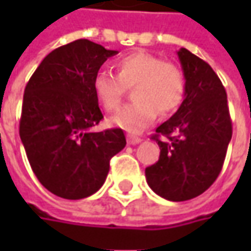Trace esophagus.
<instances>
[{
    "label": "esophagus",
    "instance_id": "esophagus-1",
    "mask_svg": "<svg viewBox=\"0 0 251 251\" xmlns=\"http://www.w3.org/2000/svg\"><path fill=\"white\" fill-rule=\"evenodd\" d=\"M127 141H128V144H130V145H137V144H140L142 140H141L140 137H135V135H131V134H128V135H127Z\"/></svg>",
    "mask_w": 251,
    "mask_h": 251
}]
</instances>
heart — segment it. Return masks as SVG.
I'll list each match as a JSON object with an SVG mask.
<instances>
[{
    "mask_svg": "<svg viewBox=\"0 0 251 251\" xmlns=\"http://www.w3.org/2000/svg\"><path fill=\"white\" fill-rule=\"evenodd\" d=\"M116 73L100 71L93 79V92L103 109L114 111L132 88L131 104L110 119L116 127L140 132L151 126L158 113L162 117L177 109L186 92L184 74L176 64L162 61L158 55L134 51L116 61Z\"/></svg>",
    "mask_w": 251,
    "mask_h": 251,
    "instance_id": "b5f03b06",
    "label": "heart"
}]
</instances>
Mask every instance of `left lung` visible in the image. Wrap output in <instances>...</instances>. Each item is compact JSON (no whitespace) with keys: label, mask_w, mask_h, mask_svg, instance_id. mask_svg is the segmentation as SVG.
<instances>
[{"label":"left lung","mask_w":251,"mask_h":251,"mask_svg":"<svg viewBox=\"0 0 251 251\" xmlns=\"http://www.w3.org/2000/svg\"><path fill=\"white\" fill-rule=\"evenodd\" d=\"M177 55L186 79L184 100L152 137L160 155L145 169V177L162 198L187 201L211 187L221 173L232 121L225 88L209 64L187 49H180Z\"/></svg>","instance_id":"1"}]
</instances>
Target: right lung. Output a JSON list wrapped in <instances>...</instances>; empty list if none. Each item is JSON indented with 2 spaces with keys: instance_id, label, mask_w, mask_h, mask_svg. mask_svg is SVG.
I'll return each instance as SVG.
<instances>
[{
  "instance_id": "add662e5",
  "label": "right lung",
  "mask_w": 251,
  "mask_h": 251,
  "mask_svg": "<svg viewBox=\"0 0 251 251\" xmlns=\"http://www.w3.org/2000/svg\"><path fill=\"white\" fill-rule=\"evenodd\" d=\"M117 53L75 40L47 54L25 88L19 135L36 177L58 197L95 194L127 144L121 128L91 131L103 119L93 79Z\"/></svg>"
}]
</instances>
